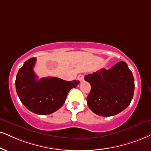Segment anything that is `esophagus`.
Here are the masks:
<instances>
[{"label": "esophagus", "mask_w": 151, "mask_h": 151, "mask_svg": "<svg viewBox=\"0 0 151 151\" xmlns=\"http://www.w3.org/2000/svg\"><path fill=\"white\" fill-rule=\"evenodd\" d=\"M77 78L80 81H83V78H84V76H83V74H79V75L78 76Z\"/></svg>", "instance_id": "esophagus-1"}]
</instances>
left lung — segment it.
Returning <instances> with one entry per match:
<instances>
[{"instance_id": "8db88e82", "label": "left lung", "mask_w": 151, "mask_h": 151, "mask_svg": "<svg viewBox=\"0 0 151 151\" xmlns=\"http://www.w3.org/2000/svg\"><path fill=\"white\" fill-rule=\"evenodd\" d=\"M91 86L87 104L95 114L112 116L125 110L130 104L134 91V80L126 63L121 61L109 70L85 76Z\"/></svg>"}]
</instances>
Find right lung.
Listing matches in <instances>:
<instances>
[{
  "label": "right lung",
  "instance_id": "add662e5",
  "mask_svg": "<svg viewBox=\"0 0 151 151\" xmlns=\"http://www.w3.org/2000/svg\"><path fill=\"white\" fill-rule=\"evenodd\" d=\"M35 58L28 59L19 70L15 85L21 102L30 111L47 115L58 110L65 102L67 95L77 86L79 80L65 81L57 77L37 80L33 71Z\"/></svg>",
  "mask_w": 151,
  "mask_h": 151
}]
</instances>
